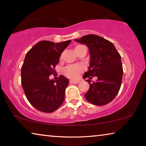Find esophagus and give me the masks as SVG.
Returning <instances> with one entry per match:
<instances>
[{"label":"esophagus","instance_id":"esophagus-1","mask_svg":"<svg viewBox=\"0 0 146 146\" xmlns=\"http://www.w3.org/2000/svg\"><path fill=\"white\" fill-rule=\"evenodd\" d=\"M79 81H80L79 80H69V82H70V83L76 84V83H78V82H79Z\"/></svg>","mask_w":146,"mask_h":146}]
</instances>
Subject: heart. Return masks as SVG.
Listing matches in <instances>:
<instances>
[{"label": "heart", "mask_w": 146, "mask_h": 146, "mask_svg": "<svg viewBox=\"0 0 146 146\" xmlns=\"http://www.w3.org/2000/svg\"><path fill=\"white\" fill-rule=\"evenodd\" d=\"M76 46V47H77ZM83 70V68L80 65H71L67 66L64 70V73L66 77L71 79H75Z\"/></svg>", "instance_id": "b5f03b06"}]
</instances>
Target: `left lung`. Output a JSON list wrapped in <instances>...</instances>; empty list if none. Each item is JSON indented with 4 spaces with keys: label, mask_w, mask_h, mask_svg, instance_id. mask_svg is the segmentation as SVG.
Wrapping results in <instances>:
<instances>
[{
    "label": "left lung",
    "mask_w": 146,
    "mask_h": 146,
    "mask_svg": "<svg viewBox=\"0 0 146 146\" xmlns=\"http://www.w3.org/2000/svg\"><path fill=\"white\" fill-rule=\"evenodd\" d=\"M76 42L86 44L90 54L89 70L83 78L97 76L98 79L92 84L84 97L96 106L106 105L113 100L121 88L123 78V66L121 55L112 42L96 35H87Z\"/></svg>",
    "instance_id": "obj_1"
}]
</instances>
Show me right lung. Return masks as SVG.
I'll return each instance as SVG.
<instances>
[{
    "mask_svg": "<svg viewBox=\"0 0 146 146\" xmlns=\"http://www.w3.org/2000/svg\"><path fill=\"white\" fill-rule=\"evenodd\" d=\"M71 42L42 40L26 54L21 67V85L28 101L38 111L53 112L64 102L69 79L60 75L58 80H50L49 76L55 73L61 54Z\"/></svg>",
    "mask_w": 146,
    "mask_h": 146,
    "instance_id": "add662e5",
    "label": "right lung"
}]
</instances>
